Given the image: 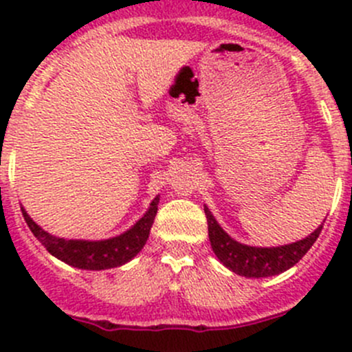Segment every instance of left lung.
<instances>
[{
	"label": "left lung",
	"mask_w": 352,
	"mask_h": 352,
	"mask_svg": "<svg viewBox=\"0 0 352 352\" xmlns=\"http://www.w3.org/2000/svg\"><path fill=\"white\" fill-rule=\"evenodd\" d=\"M206 218H208V233L211 248L216 257L225 267L245 278H271L293 267L308 250L317 242L322 232V223L315 232L298 242L279 245V247H252L236 242L221 228L208 206H204Z\"/></svg>",
	"instance_id": "1"
}]
</instances>
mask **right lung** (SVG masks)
<instances>
[{"label":"right lung","instance_id":"add662e5","mask_svg":"<svg viewBox=\"0 0 352 352\" xmlns=\"http://www.w3.org/2000/svg\"><path fill=\"white\" fill-rule=\"evenodd\" d=\"M160 194L151 201L150 208L143 216L117 236H110L105 240H83V239H61L51 235L44 228L37 225L22 208L23 218L28 228L35 235L51 255L63 261L65 264L85 271H105V269L119 267L133 261L150 236V230L153 226L156 211H158Z\"/></svg>","mask_w":352,"mask_h":352}]
</instances>
